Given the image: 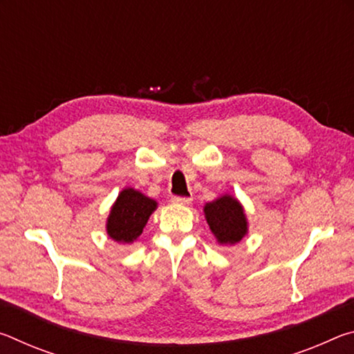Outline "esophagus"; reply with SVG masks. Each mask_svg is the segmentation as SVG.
<instances>
[{
  "mask_svg": "<svg viewBox=\"0 0 354 354\" xmlns=\"http://www.w3.org/2000/svg\"><path fill=\"white\" fill-rule=\"evenodd\" d=\"M173 205H179V206H189L192 203L190 196H173L171 198Z\"/></svg>",
  "mask_w": 354,
  "mask_h": 354,
  "instance_id": "esophagus-1",
  "label": "esophagus"
}]
</instances>
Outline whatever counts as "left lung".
I'll return each instance as SVG.
<instances>
[{
	"label": "left lung",
	"mask_w": 354,
	"mask_h": 354,
	"mask_svg": "<svg viewBox=\"0 0 354 354\" xmlns=\"http://www.w3.org/2000/svg\"><path fill=\"white\" fill-rule=\"evenodd\" d=\"M209 230L218 245H236L248 234V218L236 196L223 194L203 207Z\"/></svg>",
	"instance_id": "obj_1"
}]
</instances>
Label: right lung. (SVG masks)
Listing matches in <instances>:
<instances>
[{"label": "right lung", "mask_w": 354, "mask_h": 354, "mask_svg": "<svg viewBox=\"0 0 354 354\" xmlns=\"http://www.w3.org/2000/svg\"><path fill=\"white\" fill-rule=\"evenodd\" d=\"M158 209V201L133 187H124L107 215L106 232L113 242L134 243L148 223L149 215Z\"/></svg>", "instance_id": "1"}]
</instances>
